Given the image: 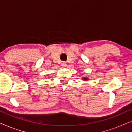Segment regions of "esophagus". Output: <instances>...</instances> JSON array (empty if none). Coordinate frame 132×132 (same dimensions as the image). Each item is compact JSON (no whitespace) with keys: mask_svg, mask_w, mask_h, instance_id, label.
Wrapping results in <instances>:
<instances>
[{"mask_svg":"<svg viewBox=\"0 0 132 132\" xmlns=\"http://www.w3.org/2000/svg\"><path fill=\"white\" fill-rule=\"evenodd\" d=\"M61 65H62V67H66V65H67L66 62H64V61H63V62H62V63H61Z\"/></svg>","mask_w":132,"mask_h":132,"instance_id":"34e87169","label":"esophagus"}]
</instances>
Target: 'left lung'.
Returning a JSON list of instances; mask_svg holds the SVG:
<instances>
[{"mask_svg": "<svg viewBox=\"0 0 132 132\" xmlns=\"http://www.w3.org/2000/svg\"><path fill=\"white\" fill-rule=\"evenodd\" d=\"M83 80H88V78H87V77H83Z\"/></svg>", "mask_w": 132, "mask_h": 132, "instance_id": "8db88e82", "label": "left lung"}]
</instances>
